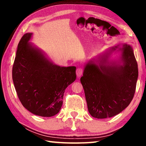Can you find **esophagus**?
<instances>
[{
	"label": "esophagus",
	"mask_w": 146,
	"mask_h": 146,
	"mask_svg": "<svg viewBox=\"0 0 146 146\" xmlns=\"http://www.w3.org/2000/svg\"><path fill=\"white\" fill-rule=\"evenodd\" d=\"M76 75H77L78 77H80V76L82 75L83 73V69L81 68H78L76 71Z\"/></svg>",
	"instance_id": "esophagus-1"
}]
</instances>
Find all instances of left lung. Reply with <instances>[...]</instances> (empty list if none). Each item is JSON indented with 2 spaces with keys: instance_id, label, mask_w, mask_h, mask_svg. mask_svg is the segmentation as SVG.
<instances>
[{
  "instance_id": "1",
  "label": "left lung",
  "mask_w": 146,
  "mask_h": 146,
  "mask_svg": "<svg viewBox=\"0 0 146 146\" xmlns=\"http://www.w3.org/2000/svg\"><path fill=\"white\" fill-rule=\"evenodd\" d=\"M119 50L120 62H110L107 53L100 56L98 64L89 62L80 78L89 113L94 118L114 117L126 108L134 97L138 71L133 49L125 44Z\"/></svg>"
}]
</instances>
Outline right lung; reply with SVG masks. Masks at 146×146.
Masks as SVG:
<instances>
[{"label":"right lung","mask_w":146,"mask_h":146,"mask_svg":"<svg viewBox=\"0 0 146 146\" xmlns=\"http://www.w3.org/2000/svg\"><path fill=\"white\" fill-rule=\"evenodd\" d=\"M24 34L18 44L12 78L22 104L29 111L50 117L60 111L66 88L76 79V67H61L49 61Z\"/></svg>","instance_id":"1"}]
</instances>
